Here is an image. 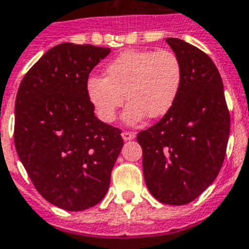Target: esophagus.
Returning a JSON list of instances; mask_svg holds the SVG:
<instances>
[{"label":"esophagus","mask_w":249,"mask_h":249,"mask_svg":"<svg viewBox=\"0 0 249 249\" xmlns=\"http://www.w3.org/2000/svg\"><path fill=\"white\" fill-rule=\"evenodd\" d=\"M121 137H123L124 141H133V139L135 138V135L133 134V133H130V131H124V133H121Z\"/></svg>","instance_id":"34e87169"}]
</instances>
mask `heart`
Returning <instances> with one entry per match:
<instances>
[{
	"mask_svg": "<svg viewBox=\"0 0 249 249\" xmlns=\"http://www.w3.org/2000/svg\"><path fill=\"white\" fill-rule=\"evenodd\" d=\"M181 79L180 61L174 52L130 50L107 65L106 78L90 76L87 80V96L97 116L112 123L126 94L129 104L123 121L135 125L145 116L166 115L177 101Z\"/></svg>",
	"mask_w": 249,
	"mask_h": 249,
	"instance_id": "heart-1",
	"label": "heart"
}]
</instances>
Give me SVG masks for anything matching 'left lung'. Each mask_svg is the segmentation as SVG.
<instances>
[{
    "label": "left lung",
    "instance_id": "obj_1",
    "mask_svg": "<svg viewBox=\"0 0 249 249\" xmlns=\"http://www.w3.org/2000/svg\"><path fill=\"white\" fill-rule=\"evenodd\" d=\"M180 61L183 79L171 110L137 141L151 195L165 205L195 201L215 180L225 159L230 116L223 79L211 58L178 38L165 39Z\"/></svg>",
    "mask_w": 249,
    "mask_h": 249
}]
</instances>
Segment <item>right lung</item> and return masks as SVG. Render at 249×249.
I'll use <instances>...</instances> for the list:
<instances>
[{
  "label": "right lung",
  "instance_id": "obj_1",
  "mask_svg": "<svg viewBox=\"0 0 249 249\" xmlns=\"http://www.w3.org/2000/svg\"><path fill=\"white\" fill-rule=\"evenodd\" d=\"M108 53L92 44H57L16 94V152L39 195L66 211L102 201L124 145L121 130L97 118L87 96L89 72Z\"/></svg>",
  "mask_w": 249,
  "mask_h": 249
}]
</instances>
